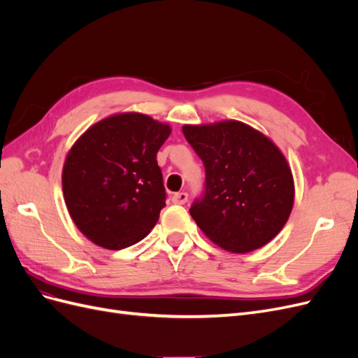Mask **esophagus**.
<instances>
[{
	"mask_svg": "<svg viewBox=\"0 0 358 358\" xmlns=\"http://www.w3.org/2000/svg\"><path fill=\"white\" fill-rule=\"evenodd\" d=\"M187 199H189V194L186 192H178V193H176L174 196H172V202L178 203V205L186 203Z\"/></svg>",
	"mask_w": 358,
	"mask_h": 358,
	"instance_id": "1",
	"label": "esophagus"
}]
</instances>
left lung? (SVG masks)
<instances>
[{
	"label": "left lung",
	"instance_id": "obj_1",
	"mask_svg": "<svg viewBox=\"0 0 358 358\" xmlns=\"http://www.w3.org/2000/svg\"><path fill=\"white\" fill-rule=\"evenodd\" d=\"M205 166L202 198L190 215L214 244L230 252L266 245L290 217L294 181L281 150L238 120L184 124Z\"/></svg>",
	"mask_w": 358,
	"mask_h": 358
}]
</instances>
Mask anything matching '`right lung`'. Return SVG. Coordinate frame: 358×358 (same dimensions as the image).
<instances>
[{
  "mask_svg": "<svg viewBox=\"0 0 358 358\" xmlns=\"http://www.w3.org/2000/svg\"><path fill=\"white\" fill-rule=\"evenodd\" d=\"M169 134L145 114L120 113L90 126L68 152L64 199L94 244L122 250L155 227L166 199L156 155Z\"/></svg>",
  "mask_w": 358,
  "mask_h": 358,
  "instance_id": "1",
  "label": "right lung"
}]
</instances>
